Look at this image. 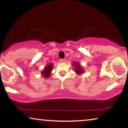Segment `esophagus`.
I'll list each match as a JSON object with an SVG mask.
<instances>
[{"label":"esophagus","instance_id":"1","mask_svg":"<svg viewBox=\"0 0 128 128\" xmlns=\"http://www.w3.org/2000/svg\"><path fill=\"white\" fill-rule=\"evenodd\" d=\"M61 62H62L65 63V62H66V59H64V58L61 59Z\"/></svg>","mask_w":128,"mask_h":128}]
</instances>
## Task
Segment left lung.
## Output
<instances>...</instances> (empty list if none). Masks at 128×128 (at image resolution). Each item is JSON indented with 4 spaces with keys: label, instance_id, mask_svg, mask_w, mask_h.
I'll list each match as a JSON object with an SVG mask.
<instances>
[{
    "label": "left lung",
    "instance_id": "1",
    "mask_svg": "<svg viewBox=\"0 0 128 128\" xmlns=\"http://www.w3.org/2000/svg\"><path fill=\"white\" fill-rule=\"evenodd\" d=\"M75 66H76V72L77 73V74H82L83 72H84V70H83L80 66V64H78V62H75L74 63Z\"/></svg>",
    "mask_w": 128,
    "mask_h": 128
}]
</instances>
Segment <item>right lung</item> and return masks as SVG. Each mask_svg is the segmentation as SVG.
Returning a JSON list of instances; mask_svg holds the SVG:
<instances>
[{"instance_id": "right-lung-1", "label": "right lung", "mask_w": 128, "mask_h": 128, "mask_svg": "<svg viewBox=\"0 0 128 128\" xmlns=\"http://www.w3.org/2000/svg\"><path fill=\"white\" fill-rule=\"evenodd\" d=\"M52 64H49L48 65L46 66V67L44 68V70L43 71H42V76L45 77L46 78L49 77L50 75L51 71H52Z\"/></svg>"}]
</instances>
